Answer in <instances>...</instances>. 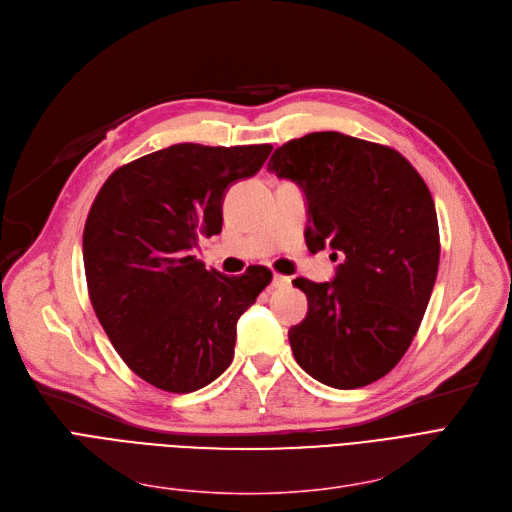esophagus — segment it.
Returning <instances> with one entry per match:
<instances>
[{
  "instance_id": "esophagus-1",
  "label": "esophagus",
  "mask_w": 512,
  "mask_h": 512,
  "mask_svg": "<svg viewBox=\"0 0 512 512\" xmlns=\"http://www.w3.org/2000/svg\"><path fill=\"white\" fill-rule=\"evenodd\" d=\"M291 281H289V277H283V275H275L273 277V287H287Z\"/></svg>"
}]
</instances>
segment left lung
<instances>
[{
	"mask_svg": "<svg viewBox=\"0 0 512 512\" xmlns=\"http://www.w3.org/2000/svg\"><path fill=\"white\" fill-rule=\"evenodd\" d=\"M266 168L302 187L308 250L342 258L333 281H294L308 298L287 333L296 362L337 389L381 379L417 335L440 266L425 181L400 152L335 131L283 143Z\"/></svg>",
	"mask_w": 512,
	"mask_h": 512,
	"instance_id": "1",
	"label": "left lung"
}]
</instances>
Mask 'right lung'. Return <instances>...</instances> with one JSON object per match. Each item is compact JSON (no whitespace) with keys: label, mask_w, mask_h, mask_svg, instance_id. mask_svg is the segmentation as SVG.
<instances>
[{"label":"right lung","mask_w":512,"mask_h":512,"mask_svg":"<svg viewBox=\"0 0 512 512\" xmlns=\"http://www.w3.org/2000/svg\"><path fill=\"white\" fill-rule=\"evenodd\" d=\"M273 145L177 143L116 168L83 231L91 306L127 367L189 394L223 375L239 316L271 283L266 266L239 277L206 271L200 237L223 229L229 185L254 177Z\"/></svg>","instance_id":"add662e5"}]
</instances>
